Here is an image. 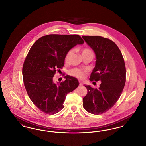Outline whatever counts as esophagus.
Here are the masks:
<instances>
[{"instance_id":"obj_1","label":"esophagus","mask_w":146,"mask_h":146,"mask_svg":"<svg viewBox=\"0 0 146 146\" xmlns=\"http://www.w3.org/2000/svg\"><path fill=\"white\" fill-rule=\"evenodd\" d=\"M79 85H80V86H82V85H83V83H82V82H80V81H79Z\"/></svg>"}]
</instances>
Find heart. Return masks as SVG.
<instances>
[{"label": "heart", "mask_w": 146, "mask_h": 146, "mask_svg": "<svg viewBox=\"0 0 146 146\" xmlns=\"http://www.w3.org/2000/svg\"><path fill=\"white\" fill-rule=\"evenodd\" d=\"M72 53H73V50H70L66 54L65 57V61L66 62H68L70 61V58L72 55ZM87 54H91L94 56L93 52L90 49H85L82 50V56L87 55ZM69 73L71 76L76 77L80 79H83L86 76V72L80 68H73L72 70H70Z\"/></svg>", "instance_id": "heart-1"}]
</instances>
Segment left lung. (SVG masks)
I'll return each instance as SVG.
<instances>
[{"label": "left lung", "mask_w": 146, "mask_h": 146, "mask_svg": "<svg viewBox=\"0 0 146 146\" xmlns=\"http://www.w3.org/2000/svg\"><path fill=\"white\" fill-rule=\"evenodd\" d=\"M85 42L94 51L95 67L90 81H100L98 89L84 85L88 90L84 97L83 107L93 114H101L115 104L126 82L125 62L120 50L110 39L100 36H83Z\"/></svg>", "instance_id": "8db88e82"}]
</instances>
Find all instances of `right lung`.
<instances>
[{
	"label": "right lung",
	"mask_w": 146,
	"mask_h": 146,
	"mask_svg": "<svg viewBox=\"0 0 146 146\" xmlns=\"http://www.w3.org/2000/svg\"><path fill=\"white\" fill-rule=\"evenodd\" d=\"M78 35H49L38 39L32 45L22 68L23 83L28 96L41 111L54 114L64 108L67 95L79 85L76 78L67 75L56 83L54 76L62 68L70 49L84 44Z\"/></svg>",
	"instance_id": "add662e5"
}]
</instances>
